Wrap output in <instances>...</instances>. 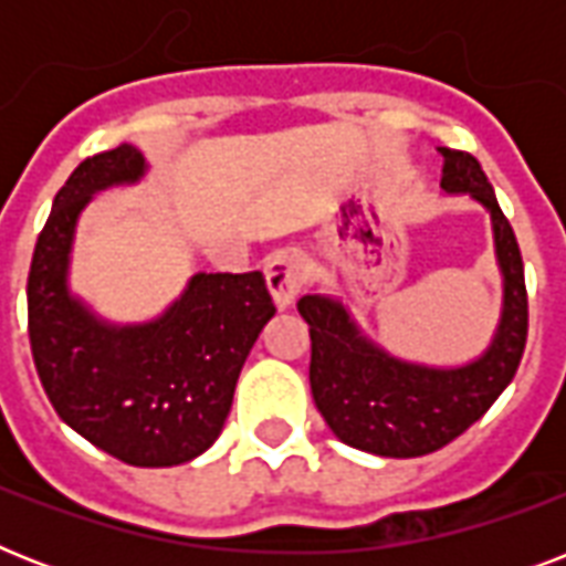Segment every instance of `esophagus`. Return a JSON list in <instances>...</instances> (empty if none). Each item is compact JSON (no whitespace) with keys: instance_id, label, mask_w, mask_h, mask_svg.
<instances>
[{"instance_id":"obj_1","label":"esophagus","mask_w":566,"mask_h":566,"mask_svg":"<svg viewBox=\"0 0 566 566\" xmlns=\"http://www.w3.org/2000/svg\"><path fill=\"white\" fill-rule=\"evenodd\" d=\"M264 273L275 308H291L305 284V258L296 252H279L266 261Z\"/></svg>"}]
</instances>
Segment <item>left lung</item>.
<instances>
[{
    "mask_svg": "<svg viewBox=\"0 0 566 566\" xmlns=\"http://www.w3.org/2000/svg\"><path fill=\"white\" fill-rule=\"evenodd\" d=\"M440 188L467 196L491 217L502 279L500 323L491 344L464 364L411 361L381 346L335 293L300 300L311 335V394L346 447L381 458H417L447 447L482 417L517 373L528 332L523 258L491 181L473 155L440 146Z\"/></svg>",
    "mask_w": 566,
    "mask_h": 566,
    "instance_id": "obj_1",
    "label": "left lung"
}]
</instances>
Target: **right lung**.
<instances>
[{
  "label": "right lung",
  "mask_w": 566,
  "mask_h": 566,
  "mask_svg": "<svg viewBox=\"0 0 566 566\" xmlns=\"http://www.w3.org/2000/svg\"><path fill=\"white\" fill-rule=\"evenodd\" d=\"M144 153L117 146L57 190L29 273L34 367L57 417L132 467L193 461L220 438L249 349L275 314L264 275L196 273L153 319L114 323L70 284L75 229L102 190L140 185Z\"/></svg>",
  "instance_id": "1"
}]
</instances>
